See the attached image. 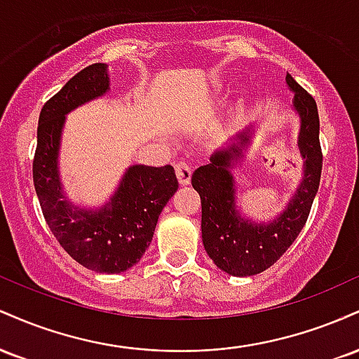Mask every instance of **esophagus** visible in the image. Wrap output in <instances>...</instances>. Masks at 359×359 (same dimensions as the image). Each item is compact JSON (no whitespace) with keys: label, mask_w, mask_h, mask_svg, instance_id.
Listing matches in <instances>:
<instances>
[{"label":"esophagus","mask_w":359,"mask_h":359,"mask_svg":"<svg viewBox=\"0 0 359 359\" xmlns=\"http://www.w3.org/2000/svg\"><path fill=\"white\" fill-rule=\"evenodd\" d=\"M175 174H177V179H179V182L182 185H187L191 182V175H192V168L189 163L185 162H177L175 163Z\"/></svg>","instance_id":"34e87169"}]
</instances>
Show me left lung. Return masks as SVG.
I'll return each mask as SVG.
<instances>
[{
  "label": "left lung",
  "instance_id": "left-lung-1",
  "mask_svg": "<svg viewBox=\"0 0 359 359\" xmlns=\"http://www.w3.org/2000/svg\"><path fill=\"white\" fill-rule=\"evenodd\" d=\"M287 86L294 93V108L300 118L299 150L304 158L302 182L287 209L275 221L253 222L236 208L231 168L250 143L251 130L236 135V143L211 156V163L192 174V187L203 205V243L217 269L234 277H250L270 269L302 231L319 189L323 151L319 143V113L314 97L290 74Z\"/></svg>",
  "mask_w": 359,
  "mask_h": 359
}]
</instances>
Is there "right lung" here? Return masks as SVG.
Masks as SVG:
<instances>
[{"label":"right lung","instance_id":"1","mask_svg":"<svg viewBox=\"0 0 359 359\" xmlns=\"http://www.w3.org/2000/svg\"><path fill=\"white\" fill-rule=\"evenodd\" d=\"M108 89V65L93 64L45 102L36 128L34 185L45 221L62 248L86 269L121 273L137 265L150 246L160 212L179 182L172 165H133L97 211L79 209L65 199L57 167L65 114Z\"/></svg>","mask_w":359,"mask_h":359}]
</instances>
